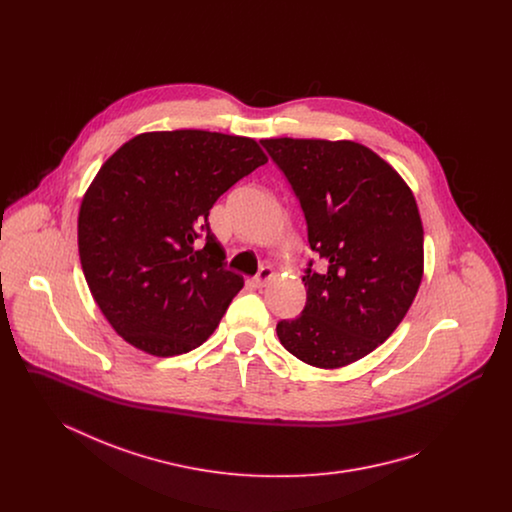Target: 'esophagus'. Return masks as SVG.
Here are the masks:
<instances>
[{
  "label": "esophagus",
  "instance_id": "obj_1",
  "mask_svg": "<svg viewBox=\"0 0 512 512\" xmlns=\"http://www.w3.org/2000/svg\"><path fill=\"white\" fill-rule=\"evenodd\" d=\"M272 274H274V270L270 267L259 268V272L253 276V284H255V288H263V286L267 284L268 280L272 278Z\"/></svg>",
  "mask_w": 512,
  "mask_h": 512
}]
</instances>
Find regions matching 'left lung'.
Instances as JSON below:
<instances>
[{
    "label": "left lung",
    "mask_w": 512,
    "mask_h": 512,
    "mask_svg": "<svg viewBox=\"0 0 512 512\" xmlns=\"http://www.w3.org/2000/svg\"><path fill=\"white\" fill-rule=\"evenodd\" d=\"M284 172L322 259L305 268L301 315L280 320V343L299 361L340 368L363 359L407 315L424 268V230L411 188L357 142L261 140Z\"/></svg>",
    "instance_id": "8db88e82"
}]
</instances>
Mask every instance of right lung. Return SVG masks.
Segmentation results:
<instances>
[{
	"instance_id": "obj_1",
	"label": "right lung",
	"mask_w": 512,
	"mask_h": 512,
	"mask_svg": "<svg viewBox=\"0 0 512 512\" xmlns=\"http://www.w3.org/2000/svg\"><path fill=\"white\" fill-rule=\"evenodd\" d=\"M265 163L255 140L207 130L146 132L103 163L80 205L78 253L130 345L174 357L215 332L244 278L224 267L209 211Z\"/></svg>"
}]
</instances>
